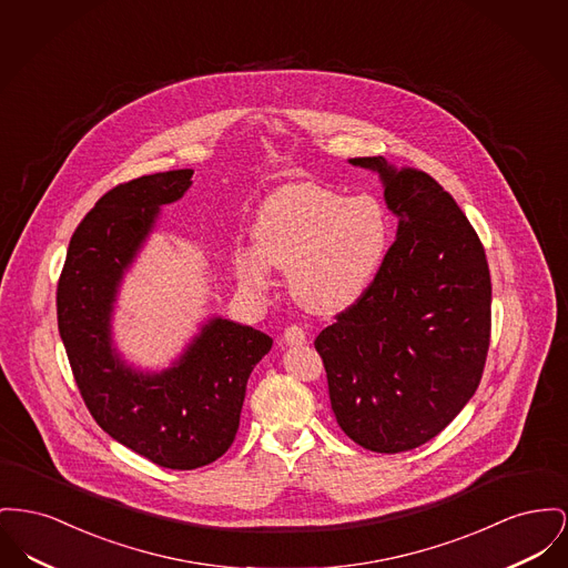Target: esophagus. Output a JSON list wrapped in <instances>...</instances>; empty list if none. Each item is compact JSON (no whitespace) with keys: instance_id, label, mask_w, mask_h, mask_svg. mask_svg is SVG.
Masks as SVG:
<instances>
[{"instance_id":"34e87169","label":"esophagus","mask_w":568,"mask_h":568,"mask_svg":"<svg viewBox=\"0 0 568 568\" xmlns=\"http://www.w3.org/2000/svg\"><path fill=\"white\" fill-rule=\"evenodd\" d=\"M283 341H285L287 345H304V343H306V331H304L302 326L294 324V326L285 328Z\"/></svg>"}]
</instances>
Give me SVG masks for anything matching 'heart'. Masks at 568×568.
Here are the masks:
<instances>
[{"mask_svg": "<svg viewBox=\"0 0 568 568\" xmlns=\"http://www.w3.org/2000/svg\"><path fill=\"white\" fill-rule=\"evenodd\" d=\"M255 248L235 251V272L253 290L272 285L270 266L287 272L304 308L333 315L367 294L384 266L390 227L367 195L315 184H287L267 197L253 225Z\"/></svg>", "mask_w": 568, "mask_h": 568, "instance_id": "heart-1", "label": "heart"}]
</instances>
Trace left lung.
<instances>
[{
	"label": "left lung",
	"mask_w": 568,
	"mask_h": 568,
	"mask_svg": "<svg viewBox=\"0 0 568 568\" xmlns=\"http://www.w3.org/2000/svg\"><path fill=\"white\" fill-rule=\"evenodd\" d=\"M373 169L397 240L367 294L315 338L338 427L373 453L412 450L476 393L491 334L485 248L455 200L418 169Z\"/></svg>",
	"instance_id": "1"
}]
</instances>
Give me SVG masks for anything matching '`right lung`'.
<instances>
[{
  "label": "right lung",
  "instance_id": "obj_1",
  "mask_svg": "<svg viewBox=\"0 0 568 568\" xmlns=\"http://www.w3.org/2000/svg\"><path fill=\"white\" fill-rule=\"evenodd\" d=\"M193 169L141 175L104 193L68 244L58 283V328L90 414L102 432L169 469L216 462L234 444L251 371L272 338L212 317L161 373L126 365L111 338L124 272L154 230L161 205L180 200Z\"/></svg>",
  "mask_w": 568,
  "mask_h": 568
}]
</instances>
